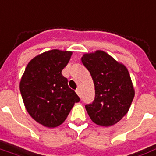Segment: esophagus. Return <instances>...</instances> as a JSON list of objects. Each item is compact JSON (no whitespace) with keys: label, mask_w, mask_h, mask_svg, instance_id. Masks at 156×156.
<instances>
[{"label":"esophagus","mask_w":156,"mask_h":156,"mask_svg":"<svg viewBox=\"0 0 156 156\" xmlns=\"http://www.w3.org/2000/svg\"><path fill=\"white\" fill-rule=\"evenodd\" d=\"M76 94L78 95H79L80 97V89L78 88V89H76Z\"/></svg>","instance_id":"34e87169"}]
</instances>
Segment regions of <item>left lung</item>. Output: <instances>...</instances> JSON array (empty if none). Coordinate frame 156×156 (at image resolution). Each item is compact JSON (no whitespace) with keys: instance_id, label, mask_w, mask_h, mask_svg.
I'll use <instances>...</instances> for the list:
<instances>
[{"instance_id":"1","label":"left lung","mask_w":156,"mask_h":156,"mask_svg":"<svg viewBox=\"0 0 156 156\" xmlns=\"http://www.w3.org/2000/svg\"><path fill=\"white\" fill-rule=\"evenodd\" d=\"M81 61L94 81L95 96L86 110L99 126H113L129 111L135 90L127 68L103 51L86 53Z\"/></svg>"}]
</instances>
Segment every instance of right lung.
<instances>
[{"mask_svg":"<svg viewBox=\"0 0 156 156\" xmlns=\"http://www.w3.org/2000/svg\"><path fill=\"white\" fill-rule=\"evenodd\" d=\"M71 55L57 49L38 55L28 63L20 80V94L27 112L45 127L61 125L75 103L80 101L61 74Z\"/></svg>","mask_w":156,"mask_h":156,"instance_id":"add662e5","label":"right lung"}]
</instances>
